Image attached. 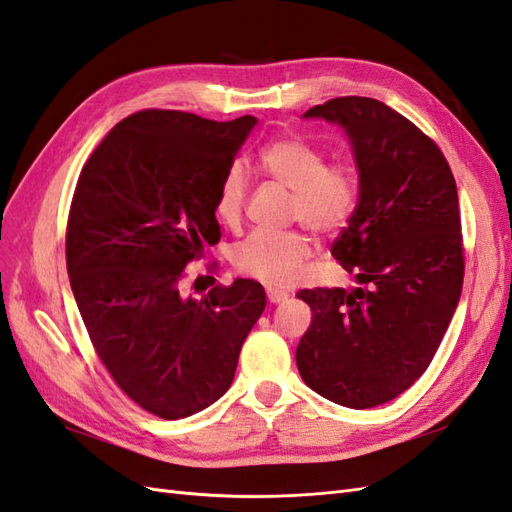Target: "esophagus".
<instances>
[{"mask_svg": "<svg viewBox=\"0 0 512 512\" xmlns=\"http://www.w3.org/2000/svg\"><path fill=\"white\" fill-rule=\"evenodd\" d=\"M266 296H268V300H270L272 305H281V303H285L287 298H290V294H287V292H283V290H272V287L266 292Z\"/></svg>", "mask_w": 512, "mask_h": 512, "instance_id": "1", "label": "esophagus"}]
</instances>
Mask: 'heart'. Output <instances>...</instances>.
<instances>
[{
  "instance_id": "1",
  "label": "heart",
  "mask_w": 512,
  "mask_h": 512,
  "mask_svg": "<svg viewBox=\"0 0 512 512\" xmlns=\"http://www.w3.org/2000/svg\"><path fill=\"white\" fill-rule=\"evenodd\" d=\"M259 168L292 190L290 218L318 235L342 231L357 207V179L346 166L326 164L324 153L300 138H274L259 151ZM246 205V175L233 164L222 175L214 212L222 225L235 227ZM311 255L303 231H253L233 246L231 261L246 277L272 287L290 285Z\"/></svg>"
}]
</instances>
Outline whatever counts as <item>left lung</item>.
<instances>
[{
	"label": "left lung",
	"instance_id": "obj_1",
	"mask_svg": "<svg viewBox=\"0 0 512 512\" xmlns=\"http://www.w3.org/2000/svg\"><path fill=\"white\" fill-rule=\"evenodd\" d=\"M303 119L344 129L359 201L331 253L355 287L300 290L311 324L296 365L307 387L348 409L398 398L426 372L463 287L458 194L443 153L370 97H337Z\"/></svg>",
	"mask_w": 512,
	"mask_h": 512
}]
</instances>
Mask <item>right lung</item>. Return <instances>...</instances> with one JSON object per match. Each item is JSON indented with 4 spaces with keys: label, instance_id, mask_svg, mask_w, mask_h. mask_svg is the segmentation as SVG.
<instances>
[{
    "label": "right lung",
    "instance_id": "obj_1",
    "mask_svg": "<svg viewBox=\"0 0 512 512\" xmlns=\"http://www.w3.org/2000/svg\"><path fill=\"white\" fill-rule=\"evenodd\" d=\"M255 116L229 123L144 110L114 125L82 168L67 270L99 359L127 396L164 419L227 393L246 335L266 309L257 281L183 294L188 261L218 244V183Z\"/></svg>",
    "mask_w": 512,
    "mask_h": 512
}]
</instances>
